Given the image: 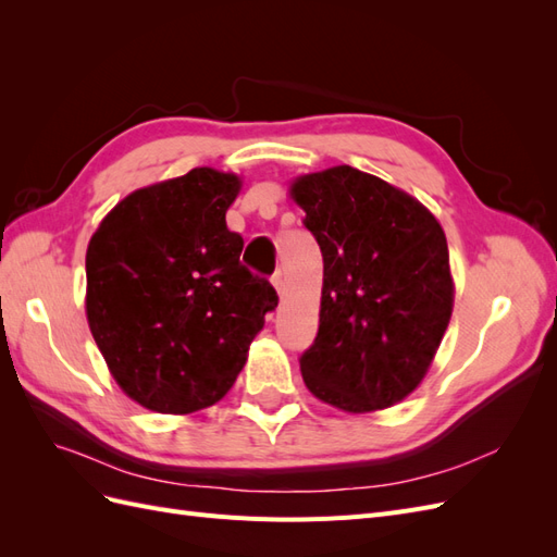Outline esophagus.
<instances>
[{
  "mask_svg": "<svg viewBox=\"0 0 557 557\" xmlns=\"http://www.w3.org/2000/svg\"><path fill=\"white\" fill-rule=\"evenodd\" d=\"M272 283H274L276 293H278V295H283V290H285V274H283V272H276V274H274V278H272Z\"/></svg>",
  "mask_w": 557,
  "mask_h": 557,
  "instance_id": "esophagus-1",
  "label": "esophagus"
}]
</instances>
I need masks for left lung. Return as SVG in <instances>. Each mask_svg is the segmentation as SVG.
Wrapping results in <instances>:
<instances>
[{"label":"left lung","instance_id":"left-lung-1","mask_svg":"<svg viewBox=\"0 0 557 557\" xmlns=\"http://www.w3.org/2000/svg\"><path fill=\"white\" fill-rule=\"evenodd\" d=\"M288 193L323 252L320 325L301 379L346 413L395 407L423 383L450 323L444 227L409 193L348 164L301 174Z\"/></svg>","mask_w":557,"mask_h":557}]
</instances>
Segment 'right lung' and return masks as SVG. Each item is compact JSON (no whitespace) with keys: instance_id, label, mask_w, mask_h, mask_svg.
Returning a JSON list of instances; mask_svg holds the SVG:
<instances>
[{"instance_id":"add662e5","label":"right lung","mask_w":557,"mask_h":557,"mask_svg":"<svg viewBox=\"0 0 557 557\" xmlns=\"http://www.w3.org/2000/svg\"><path fill=\"white\" fill-rule=\"evenodd\" d=\"M242 176L195 166L129 193L86 252V315L121 391L158 413L221 401L248 346L278 305L239 262L244 239L225 213Z\"/></svg>"}]
</instances>
